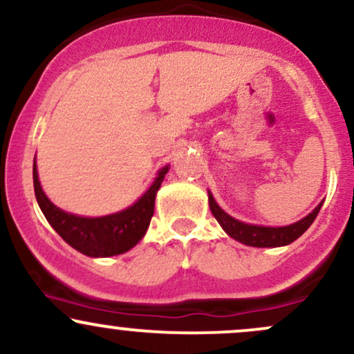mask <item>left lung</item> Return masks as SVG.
<instances>
[{"label":"left lung","mask_w":354,"mask_h":354,"mask_svg":"<svg viewBox=\"0 0 354 354\" xmlns=\"http://www.w3.org/2000/svg\"><path fill=\"white\" fill-rule=\"evenodd\" d=\"M208 203L209 209H212L213 216L216 221L221 225L225 232L232 236V239L239 240V242L245 243L250 247H282L289 245L294 240H297L299 236L304 234L306 230L313 225V221L316 220L317 213L322 207V203L317 205L308 216H304L302 220L296 221L292 225H287V227H259V225H248L243 221L235 220L234 216H230L228 213H225L218 205H216L215 198L212 196V193L208 192Z\"/></svg>","instance_id":"left-lung-1"}]
</instances>
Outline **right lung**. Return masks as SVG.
I'll return each mask as SVG.
<instances>
[{
    "label": "right lung",
    "instance_id": "obj_1",
    "mask_svg": "<svg viewBox=\"0 0 354 354\" xmlns=\"http://www.w3.org/2000/svg\"><path fill=\"white\" fill-rule=\"evenodd\" d=\"M168 169L169 166L159 169L154 183L133 207L107 216L87 218V216H77L57 208L46 198L38 181L37 165L33 161L35 196L45 218L70 247L88 257H112V255L131 250L145 236L153 218L156 193Z\"/></svg>",
    "mask_w": 354,
    "mask_h": 354
}]
</instances>
